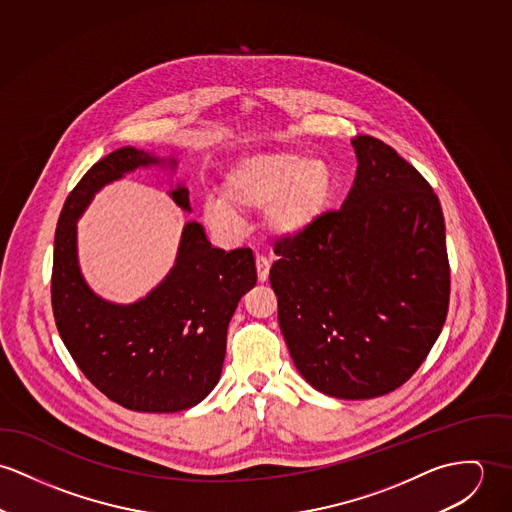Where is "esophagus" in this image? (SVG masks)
I'll return each instance as SVG.
<instances>
[{"label": "esophagus", "instance_id": "esophagus-1", "mask_svg": "<svg viewBox=\"0 0 512 512\" xmlns=\"http://www.w3.org/2000/svg\"><path fill=\"white\" fill-rule=\"evenodd\" d=\"M255 267H257V279L259 283H265L269 279V269H271V261L263 255H257L255 259Z\"/></svg>", "mask_w": 512, "mask_h": 512}]
</instances>
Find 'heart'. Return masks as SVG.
Listing matches in <instances>:
<instances>
[{
	"label": "heart",
	"instance_id": "heart-1",
	"mask_svg": "<svg viewBox=\"0 0 512 512\" xmlns=\"http://www.w3.org/2000/svg\"><path fill=\"white\" fill-rule=\"evenodd\" d=\"M334 174L322 161L296 153H267L239 161L224 182V198H208L202 220L222 235L239 229V214L267 212V226L279 237H296L326 212Z\"/></svg>",
	"mask_w": 512,
	"mask_h": 512
}]
</instances>
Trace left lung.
I'll list each match as a JSON object with an SVG mask.
<instances>
[{
  "label": "left lung",
  "mask_w": 512,
  "mask_h": 512,
  "mask_svg": "<svg viewBox=\"0 0 512 512\" xmlns=\"http://www.w3.org/2000/svg\"><path fill=\"white\" fill-rule=\"evenodd\" d=\"M340 210L279 237L271 286L300 375L336 398L383 397L438 340L450 304L446 224L428 180L387 143L359 135Z\"/></svg>",
  "instance_id": "obj_1"
}]
</instances>
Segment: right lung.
I'll return each mask as SVG.
<instances>
[{
    "mask_svg": "<svg viewBox=\"0 0 512 512\" xmlns=\"http://www.w3.org/2000/svg\"><path fill=\"white\" fill-rule=\"evenodd\" d=\"M157 163L123 147L80 178L58 218L51 277L58 334L72 359L100 393L135 412H178L210 395L222 375L229 320L257 283L251 249H216L190 222L169 277L143 300L119 306L88 288L76 261V218L104 184ZM172 200L190 210L186 188L172 190Z\"/></svg>",
    "mask_w": 512,
    "mask_h": 512,
    "instance_id": "right-lung-1",
    "label": "right lung"
}]
</instances>
